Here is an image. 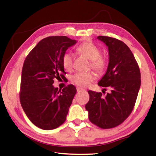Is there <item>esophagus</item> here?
<instances>
[{
	"mask_svg": "<svg viewBox=\"0 0 156 156\" xmlns=\"http://www.w3.org/2000/svg\"><path fill=\"white\" fill-rule=\"evenodd\" d=\"M76 90H77L78 92H80V91H84V89L80 88V87H77V88H76Z\"/></svg>",
	"mask_w": 156,
	"mask_h": 156,
	"instance_id": "obj_1",
	"label": "esophagus"
}]
</instances>
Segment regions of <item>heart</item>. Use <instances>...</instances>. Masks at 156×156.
<instances>
[{"instance_id": "1", "label": "heart", "mask_w": 156, "mask_h": 156, "mask_svg": "<svg viewBox=\"0 0 156 156\" xmlns=\"http://www.w3.org/2000/svg\"><path fill=\"white\" fill-rule=\"evenodd\" d=\"M77 51L81 54L85 56L88 59L91 60L90 65L96 72L103 73L106 69L107 63V60L100 56V49L94 43L86 42L81 44L77 47ZM62 64L65 69L69 71L72 69L73 65V58L70 52H65L62 57ZM96 76L92 72H77L72 76V81L73 83L80 87L88 86L93 81Z\"/></svg>"}]
</instances>
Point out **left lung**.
I'll return each mask as SVG.
<instances>
[{
    "label": "left lung",
    "mask_w": 156,
    "mask_h": 156,
    "mask_svg": "<svg viewBox=\"0 0 156 156\" xmlns=\"http://www.w3.org/2000/svg\"><path fill=\"white\" fill-rule=\"evenodd\" d=\"M98 39L108 47L109 62L107 72L98 85L110 91H88L85 105L90 122L101 129H111L122 124L131 114L140 87V71L133 53L122 41L109 36Z\"/></svg>",
    "instance_id": "8db88e82"
}]
</instances>
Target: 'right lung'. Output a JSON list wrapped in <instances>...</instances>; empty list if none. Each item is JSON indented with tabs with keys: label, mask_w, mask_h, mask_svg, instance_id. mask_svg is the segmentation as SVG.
Returning <instances> with one entry per match:
<instances>
[{
	"label": "right lung",
	"mask_w": 156,
	"mask_h": 156,
	"mask_svg": "<svg viewBox=\"0 0 156 156\" xmlns=\"http://www.w3.org/2000/svg\"><path fill=\"white\" fill-rule=\"evenodd\" d=\"M76 43L64 36L47 37L34 47L23 63L21 106L31 122L44 130L54 129L65 122L76 93L73 84L62 91L53 86L54 79L66 78L62 57Z\"/></svg>",
	"instance_id": "right-lung-1"
}]
</instances>
